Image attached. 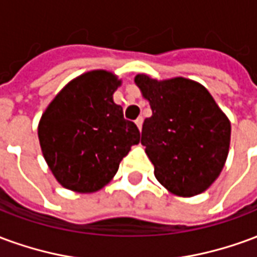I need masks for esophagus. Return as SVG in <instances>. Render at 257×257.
Wrapping results in <instances>:
<instances>
[{"instance_id": "esophagus-1", "label": "esophagus", "mask_w": 257, "mask_h": 257, "mask_svg": "<svg viewBox=\"0 0 257 257\" xmlns=\"http://www.w3.org/2000/svg\"><path fill=\"white\" fill-rule=\"evenodd\" d=\"M135 123H136V126H138L140 131V129H142V125H143V118L139 117L138 119H136V121H135Z\"/></svg>"}]
</instances>
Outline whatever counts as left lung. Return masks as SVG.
<instances>
[{"label": "left lung", "instance_id": "1", "mask_svg": "<svg viewBox=\"0 0 257 257\" xmlns=\"http://www.w3.org/2000/svg\"><path fill=\"white\" fill-rule=\"evenodd\" d=\"M135 84L150 103L142 145L157 180L172 194L193 197L219 178L230 147L231 125L208 89L193 79H154L138 74Z\"/></svg>", "mask_w": 257, "mask_h": 257}]
</instances>
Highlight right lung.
Segmentation results:
<instances>
[{"label":"right lung","instance_id":"right-lung-1","mask_svg":"<svg viewBox=\"0 0 257 257\" xmlns=\"http://www.w3.org/2000/svg\"><path fill=\"white\" fill-rule=\"evenodd\" d=\"M121 79L92 70L55 96L38 123V139L59 183L77 193H95L117 173L119 162L140 142L134 122L112 100Z\"/></svg>","mask_w":257,"mask_h":257}]
</instances>
